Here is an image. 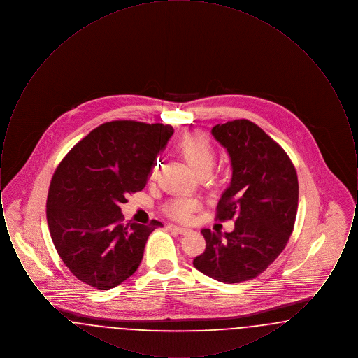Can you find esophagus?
<instances>
[{
    "instance_id": "1",
    "label": "esophagus",
    "mask_w": 358,
    "mask_h": 358,
    "mask_svg": "<svg viewBox=\"0 0 358 358\" xmlns=\"http://www.w3.org/2000/svg\"><path fill=\"white\" fill-rule=\"evenodd\" d=\"M168 228H169L171 231L178 232V234H187V232H190V229L187 228V227H180V225H176V224H169Z\"/></svg>"
}]
</instances>
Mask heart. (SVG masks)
Returning <instances> with one entry per match:
<instances>
[{"label": "heart", "mask_w": 358, "mask_h": 358, "mask_svg": "<svg viewBox=\"0 0 358 358\" xmlns=\"http://www.w3.org/2000/svg\"><path fill=\"white\" fill-rule=\"evenodd\" d=\"M178 152L196 174L209 173L216 162V152L212 141L203 133H190L178 143ZM193 199L180 197L168 205V213L178 220H187L196 210Z\"/></svg>", "instance_id": "1"}]
</instances>
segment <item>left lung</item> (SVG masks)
<instances>
[{"label": "left lung", "mask_w": 358, "mask_h": 358, "mask_svg": "<svg viewBox=\"0 0 358 358\" xmlns=\"http://www.w3.org/2000/svg\"><path fill=\"white\" fill-rule=\"evenodd\" d=\"M212 136L225 148L232 177L217 204L229 234L203 229L205 251L193 266L228 285L254 279L285 250L298 209V177L289 155L255 123H219Z\"/></svg>", "instance_id": "left-lung-1"}]
</instances>
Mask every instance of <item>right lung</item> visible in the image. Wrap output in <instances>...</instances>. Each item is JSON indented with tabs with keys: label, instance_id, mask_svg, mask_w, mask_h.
<instances>
[{
	"label": "right lung",
	"instance_id": "1",
	"mask_svg": "<svg viewBox=\"0 0 358 358\" xmlns=\"http://www.w3.org/2000/svg\"><path fill=\"white\" fill-rule=\"evenodd\" d=\"M174 133L171 124L103 123L76 143L52 177L47 222L57 254L79 280L114 289L136 273L155 228L123 222L120 204L142 190Z\"/></svg>",
	"mask_w": 358,
	"mask_h": 358
}]
</instances>
